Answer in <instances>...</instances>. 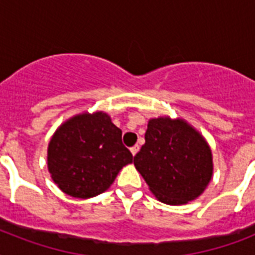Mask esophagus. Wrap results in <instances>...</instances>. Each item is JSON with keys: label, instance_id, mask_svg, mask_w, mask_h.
<instances>
[{"label": "esophagus", "instance_id": "esophagus-1", "mask_svg": "<svg viewBox=\"0 0 255 255\" xmlns=\"http://www.w3.org/2000/svg\"><path fill=\"white\" fill-rule=\"evenodd\" d=\"M137 152H139V145H133V147H131V153L133 156L136 155V153H137Z\"/></svg>", "mask_w": 255, "mask_h": 255}]
</instances>
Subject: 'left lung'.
Segmentation results:
<instances>
[{
  "mask_svg": "<svg viewBox=\"0 0 255 255\" xmlns=\"http://www.w3.org/2000/svg\"><path fill=\"white\" fill-rule=\"evenodd\" d=\"M157 200L182 205L205 190L213 174L212 151L205 139L182 119H151L145 144L133 159Z\"/></svg>",
  "mask_w": 255,
  "mask_h": 255,
  "instance_id": "1",
  "label": "left lung"
}]
</instances>
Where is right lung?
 Wrapping results in <instances>:
<instances>
[{
	"mask_svg": "<svg viewBox=\"0 0 255 255\" xmlns=\"http://www.w3.org/2000/svg\"><path fill=\"white\" fill-rule=\"evenodd\" d=\"M132 160L122 143V129L102 111L73 116L55 131L47 148L53 181L77 198L103 193Z\"/></svg>",
	"mask_w": 255,
	"mask_h": 255,
	"instance_id": "1",
	"label": "right lung"
}]
</instances>
